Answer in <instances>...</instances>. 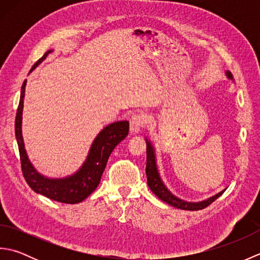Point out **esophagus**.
I'll return each instance as SVG.
<instances>
[{"mask_svg": "<svg viewBox=\"0 0 260 260\" xmlns=\"http://www.w3.org/2000/svg\"><path fill=\"white\" fill-rule=\"evenodd\" d=\"M143 125H144V117L142 115H134L129 119V132L132 134L140 133Z\"/></svg>", "mask_w": 260, "mask_h": 260, "instance_id": "esophagus-1", "label": "esophagus"}]
</instances>
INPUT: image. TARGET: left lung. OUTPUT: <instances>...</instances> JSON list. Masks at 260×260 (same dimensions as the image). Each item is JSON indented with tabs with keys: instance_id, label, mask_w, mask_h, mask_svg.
Listing matches in <instances>:
<instances>
[{
	"instance_id": "obj_1",
	"label": "left lung",
	"mask_w": 260,
	"mask_h": 260,
	"mask_svg": "<svg viewBox=\"0 0 260 260\" xmlns=\"http://www.w3.org/2000/svg\"><path fill=\"white\" fill-rule=\"evenodd\" d=\"M225 76H227L228 79L234 81V77L229 70L225 71ZM145 142H146V170L145 171H146V176H147V185L153 191L154 194L161 199L162 201L167 202L170 204V206L181 209V210L197 211V210H201L208 207L209 204H211L214 200H217V199L225 191L224 189L222 191H220L219 193H217V194L206 199V200L198 201V202L185 201L183 199H180L179 197L174 196L173 193L168 189V186L165 185V183L161 178V174H159L157 162H156L155 147H154L153 143L151 142V140H148L147 137H145Z\"/></svg>"
}]
</instances>
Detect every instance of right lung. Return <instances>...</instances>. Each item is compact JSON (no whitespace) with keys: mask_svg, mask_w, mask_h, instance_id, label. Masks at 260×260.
Returning a JSON list of instances; mask_svg holds the SVG:
<instances>
[{"mask_svg":"<svg viewBox=\"0 0 260 260\" xmlns=\"http://www.w3.org/2000/svg\"><path fill=\"white\" fill-rule=\"evenodd\" d=\"M52 51L53 49L43 54V57L33 66L30 74ZM25 86L26 79L21 87L19 107L15 117V137L19 146L22 172L26 183L35 192L54 201L70 204L84 201L98 186L109 155L114 148L128 135L129 121L118 120L105 126L92 141L85 162L75 173L63 178H49L39 172L25 151L23 136H22V114H23Z\"/></svg>","mask_w":260,"mask_h":260,"instance_id":"right-lung-1","label":"right lung"}]
</instances>
